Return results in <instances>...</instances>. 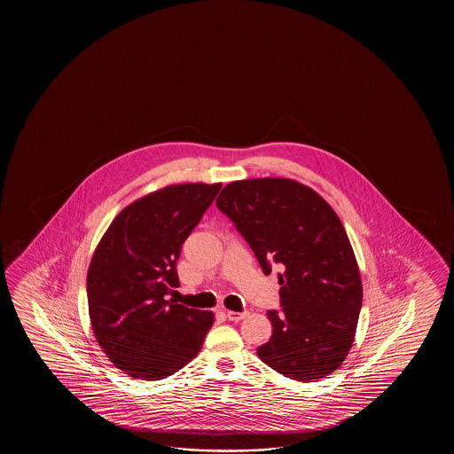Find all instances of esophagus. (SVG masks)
I'll list each match as a JSON object with an SVG mask.
<instances>
[{
  "label": "esophagus",
  "mask_w": 454,
  "mask_h": 454,
  "mask_svg": "<svg viewBox=\"0 0 454 454\" xmlns=\"http://www.w3.org/2000/svg\"><path fill=\"white\" fill-rule=\"evenodd\" d=\"M225 317H227V319H231V321H240V319L247 318V317H248V313H247V311L239 313V311L225 309Z\"/></svg>",
  "instance_id": "34e87169"
}]
</instances>
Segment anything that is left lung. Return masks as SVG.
<instances>
[{
    "label": "left lung",
    "mask_w": 454,
    "mask_h": 454,
    "mask_svg": "<svg viewBox=\"0 0 454 454\" xmlns=\"http://www.w3.org/2000/svg\"><path fill=\"white\" fill-rule=\"evenodd\" d=\"M215 206L264 274L270 264L282 270V311L266 313L272 334L258 357L290 380L328 377L348 357L362 307L357 260L338 214L307 184L274 176L231 182Z\"/></svg>",
    "instance_id": "left-lung-1"
}]
</instances>
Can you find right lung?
Here are the masks:
<instances>
[{"mask_svg":"<svg viewBox=\"0 0 454 454\" xmlns=\"http://www.w3.org/2000/svg\"><path fill=\"white\" fill-rule=\"evenodd\" d=\"M223 184H168L128 204L108 225L87 270L89 318L98 346L125 375L155 381L201 350L213 311L167 295L176 260Z\"/></svg>","mask_w":454,"mask_h":454,"instance_id":"obj_1","label":"right lung"}]
</instances>
